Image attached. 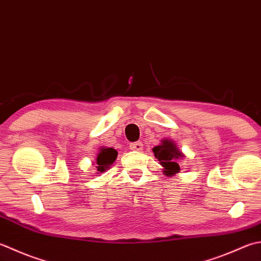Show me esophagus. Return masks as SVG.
Returning a JSON list of instances; mask_svg holds the SVG:
<instances>
[{"instance_id":"obj_1","label":"esophagus","mask_w":261,"mask_h":261,"mask_svg":"<svg viewBox=\"0 0 261 261\" xmlns=\"http://www.w3.org/2000/svg\"><path fill=\"white\" fill-rule=\"evenodd\" d=\"M130 149L131 150H137V151H141L142 150V144L140 141H137V142H132L130 144Z\"/></svg>"}]
</instances>
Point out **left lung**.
Listing matches in <instances>:
<instances>
[{
	"mask_svg": "<svg viewBox=\"0 0 261 261\" xmlns=\"http://www.w3.org/2000/svg\"><path fill=\"white\" fill-rule=\"evenodd\" d=\"M152 151L160 161V164L164 167L163 172L166 176H172L180 172L178 160H182L185 155L180 149H177L176 145L172 140H162V144L152 148Z\"/></svg>",
	"mask_w": 261,
	"mask_h": 261,
	"instance_id": "obj_1",
	"label": "left lung"
}]
</instances>
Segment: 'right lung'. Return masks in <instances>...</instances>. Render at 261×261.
I'll list each match as a JSON object with an SVG mask.
<instances>
[{
  "instance_id": "1",
  "label": "right lung",
  "mask_w": 261,
  "mask_h": 261,
  "mask_svg": "<svg viewBox=\"0 0 261 261\" xmlns=\"http://www.w3.org/2000/svg\"><path fill=\"white\" fill-rule=\"evenodd\" d=\"M116 157H117V151L114 149V148L101 147L96 158L97 172L98 173L105 172V170H107V168H109L115 162Z\"/></svg>"
}]
</instances>
